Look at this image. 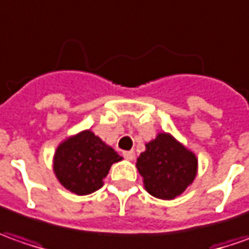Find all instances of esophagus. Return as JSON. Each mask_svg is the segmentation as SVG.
Listing matches in <instances>:
<instances>
[{
	"label": "esophagus",
	"mask_w": 249,
	"mask_h": 249,
	"mask_svg": "<svg viewBox=\"0 0 249 249\" xmlns=\"http://www.w3.org/2000/svg\"><path fill=\"white\" fill-rule=\"evenodd\" d=\"M123 156H124L126 160H131V161H132V160L135 159V151H133V150L124 151V153H123Z\"/></svg>",
	"instance_id": "34e87169"
}]
</instances>
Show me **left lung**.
<instances>
[{"instance_id":"left-lung-1","label":"left lung","mask_w":249,"mask_h":249,"mask_svg":"<svg viewBox=\"0 0 249 249\" xmlns=\"http://www.w3.org/2000/svg\"><path fill=\"white\" fill-rule=\"evenodd\" d=\"M136 168L147 193L161 200H174L196 179L197 157L171 133L160 132L146 143Z\"/></svg>"}]
</instances>
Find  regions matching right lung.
I'll return each instance as SVG.
<instances>
[{"label": "right lung", "mask_w": 249, "mask_h": 249, "mask_svg": "<svg viewBox=\"0 0 249 249\" xmlns=\"http://www.w3.org/2000/svg\"><path fill=\"white\" fill-rule=\"evenodd\" d=\"M123 157L95 133L85 129L62 142L53 156V172L60 184L77 196H87L103 186L114 162Z\"/></svg>", "instance_id": "1"}]
</instances>
